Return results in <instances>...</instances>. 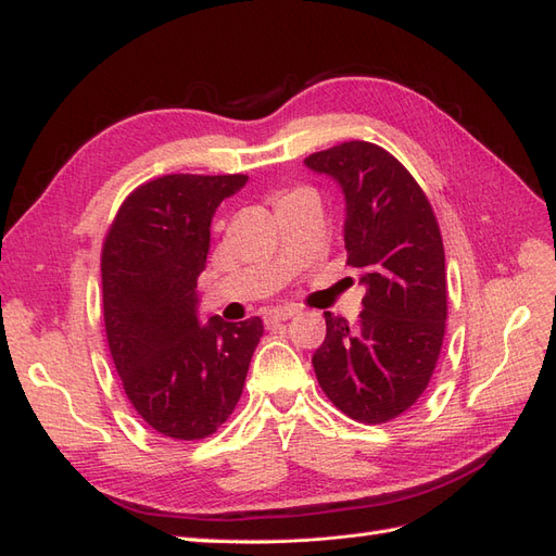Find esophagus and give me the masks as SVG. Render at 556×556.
<instances>
[{"mask_svg":"<svg viewBox=\"0 0 556 556\" xmlns=\"http://www.w3.org/2000/svg\"><path fill=\"white\" fill-rule=\"evenodd\" d=\"M296 313H299V308H296V306H280V308H271V311H268V313L264 315V323H266V327H271V325L285 323V319L294 317Z\"/></svg>","mask_w":556,"mask_h":556,"instance_id":"obj_1","label":"esophagus"}]
</instances>
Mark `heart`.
Returning a JSON list of instances; mask_svg holds the SVG:
<instances>
[{"label": "heart", "instance_id": "obj_1", "mask_svg": "<svg viewBox=\"0 0 556 556\" xmlns=\"http://www.w3.org/2000/svg\"><path fill=\"white\" fill-rule=\"evenodd\" d=\"M299 192H304V190H299ZM292 194H296V192H290V194H285L282 199H288V197H292ZM282 199H280V201H282Z\"/></svg>", "mask_w": 556, "mask_h": 556}]
</instances>
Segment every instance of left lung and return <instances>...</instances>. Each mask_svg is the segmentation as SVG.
<instances>
[{"instance_id":"8db88e82","label":"left lung","mask_w":556,"mask_h":556,"mask_svg":"<svg viewBox=\"0 0 556 556\" xmlns=\"http://www.w3.org/2000/svg\"><path fill=\"white\" fill-rule=\"evenodd\" d=\"M304 162L341 185L345 264L366 285L357 325L325 313L327 336L313 355L315 376L348 417L390 422L422 396L443 348L441 229L410 172L376 143L345 141Z\"/></svg>"}]
</instances>
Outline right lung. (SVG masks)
Returning a JSON list of instances; mask_svg holds the SVG:
<instances>
[{
	"label": "right lung",
	"mask_w": 556,
	"mask_h": 556,
	"mask_svg": "<svg viewBox=\"0 0 556 556\" xmlns=\"http://www.w3.org/2000/svg\"><path fill=\"white\" fill-rule=\"evenodd\" d=\"M243 174H172L139 185L102 248L104 325L115 371L143 422L176 441L217 431L237 408L264 325L260 317L199 325L197 278L211 220Z\"/></svg>",
	"instance_id": "1"
}]
</instances>
